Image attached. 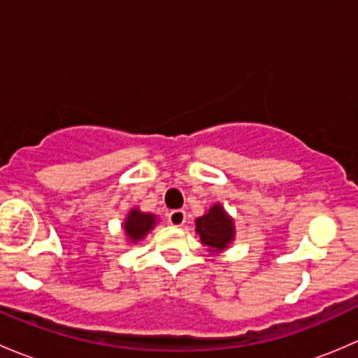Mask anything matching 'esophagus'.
<instances>
[{
	"label": "esophagus",
	"instance_id": "1",
	"mask_svg": "<svg viewBox=\"0 0 358 358\" xmlns=\"http://www.w3.org/2000/svg\"><path fill=\"white\" fill-rule=\"evenodd\" d=\"M185 211L183 209H173L171 213H168V222L171 223L173 227H182L185 223Z\"/></svg>",
	"mask_w": 358,
	"mask_h": 358
}]
</instances>
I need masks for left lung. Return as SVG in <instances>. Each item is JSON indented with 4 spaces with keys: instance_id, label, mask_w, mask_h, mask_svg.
<instances>
[{
    "instance_id": "left-lung-1",
    "label": "left lung",
    "mask_w": 358,
    "mask_h": 358,
    "mask_svg": "<svg viewBox=\"0 0 358 358\" xmlns=\"http://www.w3.org/2000/svg\"><path fill=\"white\" fill-rule=\"evenodd\" d=\"M196 234L211 255H220L236 241V223L220 202L196 218Z\"/></svg>"
}]
</instances>
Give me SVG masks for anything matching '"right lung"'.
I'll return each instance as SVG.
<instances>
[{"instance_id":"obj_1","label":"right lung","mask_w":358,"mask_h":358,"mask_svg":"<svg viewBox=\"0 0 358 358\" xmlns=\"http://www.w3.org/2000/svg\"><path fill=\"white\" fill-rule=\"evenodd\" d=\"M159 223L157 215L154 213L140 211L138 208H131L122 222V232H124L126 243L138 244L147 237L150 230H154Z\"/></svg>"}]
</instances>
